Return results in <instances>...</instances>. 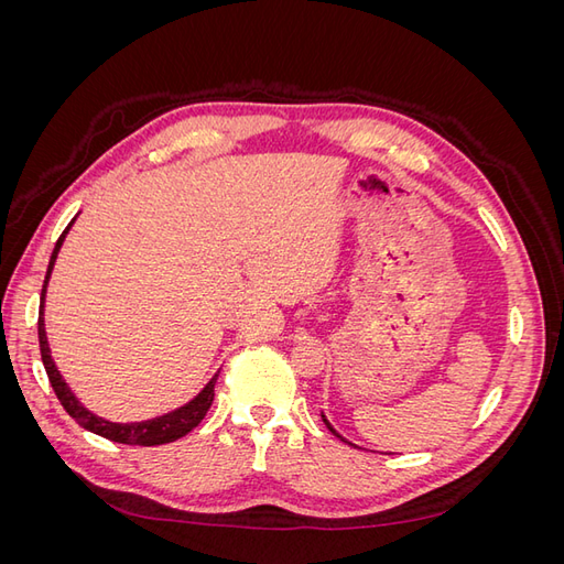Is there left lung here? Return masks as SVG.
<instances>
[{
	"label": "left lung",
	"mask_w": 564,
	"mask_h": 564,
	"mask_svg": "<svg viewBox=\"0 0 564 564\" xmlns=\"http://www.w3.org/2000/svg\"><path fill=\"white\" fill-rule=\"evenodd\" d=\"M322 421H324V425H327V429H329V431H332V433H334V435H336V437H338V440H344V437H340V435H338V433H336V431H334V429H332V423H329V421H327V419H324V414H322ZM344 442H348V440H344ZM348 445H350V442H348Z\"/></svg>",
	"instance_id": "left-lung-1"
}]
</instances>
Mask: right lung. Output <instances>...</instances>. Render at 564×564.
<instances>
[{
    "mask_svg": "<svg viewBox=\"0 0 564 564\" xmlns=\"http://www.w3.org/2000/svg\"><path fill=\"white\" fill-rule=\"evenodd\" d=\"M73 224H75V218L70 220V226ZM70 226L63 230V235L58 237V242L54 247V253H51L48 270H46V278H44V286H42L40 319H37L42 362H44V369H46V377L51 381V388H54V392H56V398L61 400L65 412L70 414L82 425V429H87V431H91V433H96L100 437H108L112 442H122V445L155 447V445H166V442H174V440L187 435L204 416H207L209 406L214 402V386H216L218 373L207 386L202 388L199 395H195L187 404L174 409V412H169V414L158 416V419H150V421H141V423H112V421H106V419L91 414L89 409L75 398V392L67 388V383L61 377V371L56 369L54 360H51L48 340H46V332H44V294H46V284H48V278H51V270H54V263H56V256L61 251V245L65 240L67 230H70Z\"/></svg>",
    "mask_w": 564,
    "mask_h": 564,
    "instance_id": "right-lung-1",
    "label": "right lung"
}]
</instances>
